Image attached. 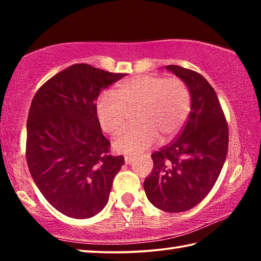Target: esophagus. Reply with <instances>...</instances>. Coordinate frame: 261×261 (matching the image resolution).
<instances>
[{"label": "esophagus", "instance_id": "1", "mask_svg": "<svg viewBox=\"0 0 261 261\" xmlns=\"http://www.w3.org/2000/svg\"><path fill=\"white\" fill-rule=\"evenodd\" d=\"M135 156H129V155H126L125 158H124V161H125V163L126 165H130V163H132L135 161Z\"/></svg>", "mask_w": 261, "mask_h": 261}]
</instances>
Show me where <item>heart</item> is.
<instances>
[{
	"mask_svg": "<svg viewBox=\"0 0 261 261\" xmlns=\"http://www.w3.org/2000/svg\"><path fill=\"white\" fill-rule=\"evenodd\" d=\"M191 98L179 78L158 74H137L123 81L112 92H103L95 105L101 127L109 135L124 129L130 112L138 125L130 127L114 141V148L138 154L153 146L162 137L169 141L177 136L189 116Z\"/></svg>",
	"mask_w": 261,
	"mask_h": 261,
	"instance_id": "obj_1",
	"label": "heart"
}]
</instances>
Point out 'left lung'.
I'll return each instance as SVG.
<instances>
[{
	"instance_id": "8db88e82",
	"label": "left lung",
	"mask_w": 261,
	"mask_h": 261,
	"mask_svg": "<svg viewBox=\"0 0 261 261\" xmlns=\"http://www.w3.org/2000/svg\"><path fill=\"white\" fill-rule=\"evenodd\" d=\"M166 69L187 84L191 112L177 138L152 154L153 170L144 189L156 208L178 213L199 204L214 187L226 161L229 132L211 84L190 69Z\"/></svg>"
}]
</instances>
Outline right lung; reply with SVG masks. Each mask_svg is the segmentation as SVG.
<instances>
[{
  "instance_id": "right-lung-1",
  "label": "right lung",
  "mask_w": 261,
  "mask_h": 261,
  "mask_svg": "<svg viewBox=\"0 0 261 261\" xmlns=\"http://www.w3.org/2000/svg\"><path fill=\"white\" fill-rule=\"evenodd\" d=\"M125 73L73 64L43 84L31 103L26 161L47 201L62 214L88 219L107 205L124 165L109 154L95 112L100 92Z\"/></svg>"
}]
</instances>
